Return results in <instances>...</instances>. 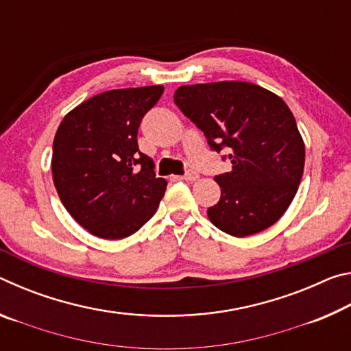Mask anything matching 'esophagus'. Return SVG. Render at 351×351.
I'll return each instance as SVG.
<instances>
[{"label": "esophagus", "mask_w": 351, "mask_h": 351, "mask_svg": "<svg viewBox=\"0 0 351 351\" xmlns=\"http://www.w3.org/2000/svg\"><path fill=\"white\" fill-rule=\"evenodd\" d=\"M199 178V175H198V171H193V170H190V171H187L186 175H184V178L182 180H186L187 182H193V181H197Z\"/></svg>", "instance_id": "obj_1"}]
</instances>
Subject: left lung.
<instances>
[{"instance_id": "1", "label": "left lung", "mask_w": 351, "mask_h": 351, "mask_svg": "<svg viewBox=\"0 0 351 351\" xmlns=\"http://www.w3.org/2000/svg\"><path fill=\"white\" fill-rule=\"evenodd\" d=\"M175 104L232 169L215 176L221 198L207 217L223 232L254 235L280 218L304 175L305 144L288 105L247 82L184 85ZM224 159V158H223Z\"/></svg>"}]
</instances>
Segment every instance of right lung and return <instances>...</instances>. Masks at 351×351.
<instances>
[{
	"label": "right lung",
	"mask_w": 351,
	"mask_h": 351,
	"mask_svg": "<svg viewBox=\"0 0 351 351\" xmlns=\"http://www.w3.org/2000/svg\"><path fill=\"white\" fill-rule=\"evenodd\" d=\"M164 86L111 90L69 111L52 145V178L71 217L88 232L119 240L139 230L167 181L138 147V128Z\"/></svg>",
	"instance_id": "add662e5"
}]
</instances>
